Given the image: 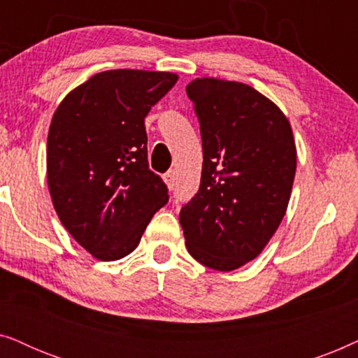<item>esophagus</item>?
Segmentation results:
<instances>
[{
	"label": "esophagus",
	"mask_w": 358,
	"mask_h": 358,
	"mask_svg": "<svg viewBox=\"0 0 358 358\" xmlns=\"http://www.w3.org/2000/svg\"><path fill=\"white\" fill-rule=\"evenodd\" d=\"M164 182H166V185H168L171 190L174 189V185H176V171L174 169H171V171H168V173L164 174Z\"/></svg>",
	"instance_id": "1"
}]
</instances>
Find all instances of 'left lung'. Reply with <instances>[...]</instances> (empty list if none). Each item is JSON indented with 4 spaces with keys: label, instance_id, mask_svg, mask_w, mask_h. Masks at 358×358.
<instances>
[{
    "label": "left lung",
    "instance_id": "left-lung-1",
    "mask_svg": "<svg viewBox=\"0 0 358 358\" xmlns=\"http://www.w3.org/2000/svg\"><path fill=\"white\" fill-rule=\"evenodd\" d=\"M185 91L199 117L203 164L179 222L190 256L229 272L256 259L285 217L295 140L285 114L244 83L197 78Z\"/></svg>",
    "mask_w": 358,
    "mask_h": 358
}]
</instances>
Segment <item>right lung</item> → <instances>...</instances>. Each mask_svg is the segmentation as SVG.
Here are the masks:
<instances>
[{"instance_id":"1","label":"right lung","mask_w":358,"mask_h":358,"mask_svg":"<svg viewBox=\"0 0 358 358\" xmlns=\"http://www.w3.org/2000/svg\"><path fill=\"white\" fill-rule=\"evenodd\" d=\"M168 71L110 70L68 92L47 140V182L68 233L99 261L138 246L168 187L148 166L145 117L178 81Z\"/></svg>"}]
</instances>
